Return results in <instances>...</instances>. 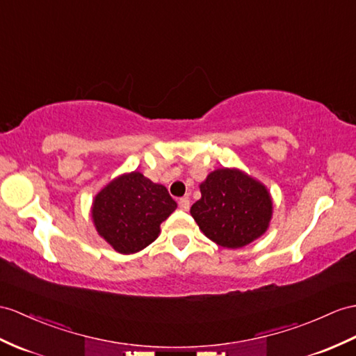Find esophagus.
<instances>
[{"instance_id":"esophagus-1","label":"esophagus","mask_w":356,"mask_h":356,"mask_svg":"<svg viewBox=\"0 0 356 356\" xmlns=\"http://www.w3.org/2000/svg\"><path fill=\"white\" fill-rule=\"evenodd\" d=\"M178 205H179V208L181 210H184V211H187L188 208H190V201H188V197L187 196H184V197H181L179 201H178Z\"/></svg>"}]
</instances>
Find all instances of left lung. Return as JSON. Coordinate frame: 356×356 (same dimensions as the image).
I'll list each match as a JSON object with an SVG mask.
<instances>
[{
  "mask_svg": "<svg viewBox=\"0 0 356 356\" xmlns=\"http://www.w3.org/2000/svg\"><path fill=\"white\" fill-rule=\"evenodd\" d=\"M201 199L190 214L205 237L216 245L240 249L264 236L273 216L268 188L237 168L210 172L199 184Z\"/></svg>",
  "mask_w": 356,
  "mask_h": 356,
  "instance_id": "obj_1",
  "label": "left lung"
}]
</instances>
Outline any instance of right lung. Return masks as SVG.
<instances>
[{
  "mask_svg": "<svg viewBox=\"0 0 356 356\" xmlns=\"http://www.w3.org/2000/svg\"><path fill=\"white\" fill-rule=\"evenodd\" d=\"M168 188L140 172L113 178L95 195L90 218L98 236L119 254L129 255L160 236V225L175 211Z\"/></svg>",
  "mask_w": 356,
  "mask_h": 356,
  "instance_id": "right-lung-1",
  "label": "right lung"
}]
</instances>
